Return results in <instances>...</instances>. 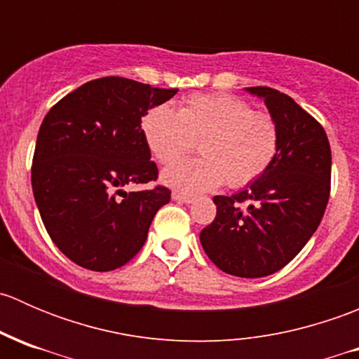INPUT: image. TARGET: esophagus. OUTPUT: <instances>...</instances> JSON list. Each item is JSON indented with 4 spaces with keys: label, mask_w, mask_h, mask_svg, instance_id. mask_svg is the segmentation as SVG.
I'll list each match as a JSON object with an SVG mask.
<instances>
[{
    "label": "esophagus",
    "mask_w": 359,
    "mask_h": 359,
    "mask_svg": "<svg viewBox=\"0 0 359 359\" xmlns=\"http://www.w3.org/2000/svg\"><path fill=\"white\" fill-rule=\"evenodd\" d=\"M172 198L175 201H180V203H193L194 201V196H189V194L179 193V191H175V193L172 194Z\"/></svg>",
    "instance_id": "1"
}]
</instances>
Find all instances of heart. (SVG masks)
<instances>
[{
	"label": "heart",
	"instance_id": "heart-1",
	"mask_svg": "<svg viewBox=\"0 0 359 359\" xmlns=\"http://www.w3.org/2000/svg\"><path fill=\"white\" fill-rule=\"evenodd\" d=\"M144 142L161 165H172L193 151L201 156L177 163L163 182L186 194L245 187L269 170L280 151V126L273 114L253 111L229 93H194L177 111L166 104L151 107L140 119Z\"/></svg>",
	"mask_w": 359,
	"mask_h": 359
}]
</instances>
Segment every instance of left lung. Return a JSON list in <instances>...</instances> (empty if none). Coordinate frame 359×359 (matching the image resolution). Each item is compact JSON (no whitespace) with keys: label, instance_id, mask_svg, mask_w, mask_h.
Segmentation results:
<instances>
[{"label":"left lung","instance_id":"obj_1","mask_svg":"<svg viewBox=\"0 0 359 359\" xmlns=\"http://www.w3.org/2000/svg\"><path fill=\"white\" fill-rule=\"evenodd\" d=\"M280 126V151L262 177L233 196H215L217 215L200 234L220 271L240 278L276 273L304 248L330 198L332 151L325 128L292 99L252 86Z\"/></svg>","mask_w":359,"mask_h":359}]
</instances>
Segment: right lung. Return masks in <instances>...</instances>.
Here are the masks:
<instances>
[{
  "label": "right lung",
  "mask_w": 359,
  "mask_h": 359,
  "mask_svg": "<svg viewBox=\"0 0 359 359\" xmlns=\"http://www.w3.org/2000/svg\"><path fill=\"white\" fill-rule=\"evenodd\" d=\"M177 88L119 76L92 79L60 99L39 126L31 182L57 248L90 271L125 266L144 247L168 187L125 193L158 179L140 119Z\"/></svg>",
  "instance_id": "add662e5"
}]
</instances>
